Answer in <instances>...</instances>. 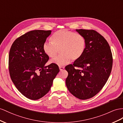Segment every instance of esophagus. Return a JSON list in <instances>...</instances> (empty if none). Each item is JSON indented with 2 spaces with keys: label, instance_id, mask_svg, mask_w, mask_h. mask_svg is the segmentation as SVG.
<instances>
[{
  "label": "esophagus",
  "instance_id": "esophagus-1",
  "mask_svg": "<svg viewBox=\"0 0 123 123\" xmlns=\"http://www.w3.org/2000/svg\"><path fill=\"white\" fill-rule=\"evenodd\" d=\"M64 68V67H59V69L61 71L63 70Z\"/></svg>",
  "mask_w": 123,
  "mask_h": 123
}]
</instances>
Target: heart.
<instances>
[{
  "label": "heart",
  "instance_id": "1",
  "mask_svg": "<svg viewBox=\"0 0 123 123\" xmlns=\"http://www.w3.org/2000/svg\"><path fill=\"white\" fill-rule=\"evenodd\" d=\"M51 43L45 42L43 49L44 53L50 58H55L60 49L61 54L50 62L58 66L68 63L71 60L79 59L84 53L86 42L85 37L78 33L70 30H59L51 38Z\"/></svg>",
  "mask_w": 123,
  "mask_h": 123
}]
</instances>
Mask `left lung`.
I'll use <instances>...</instances> for the list:
<instances>
[{
  "instance_id": "obj_1",
  "label": "left lung",
  "mask_w": 123,
  "mask_h": 123,
  "mask_svg": "<svg viewBox=\"0 0 123 123\" xmlns=\"http://www.w3.org/2000/svg\"><path fill=\"white\" fill-rule=\"evenodd\" d=\"M86 39L83 55L66 67L65 83L73 96L81 100L91 98L102 89L111 74L113 58L106 39L94 30H76Z\"/></svg>"
}]
</instances>
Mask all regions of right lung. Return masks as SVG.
Returning <instances> with one entry per match:
<instances>
[{
	"label": "right lung",
	"mask_w": 123,
	"mask_h": 123,
	"mask_svg": "<svg viewBox=\"0 0 123 123\" xmlns=\"http://www.w3.org/2000/svg\"><path fill=\"white\" fill-rule=\"evenodd\" d=\"M51 31H28L15 40L9 55V70L18 90L31 100H37L49 92L53 80L60 71L51 63L45 66L49 56L43 46Z\"/></svg>",
	"instance_id": "1"
}]
</instances>
